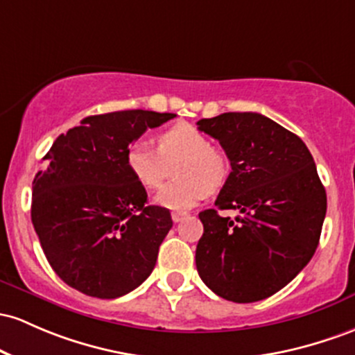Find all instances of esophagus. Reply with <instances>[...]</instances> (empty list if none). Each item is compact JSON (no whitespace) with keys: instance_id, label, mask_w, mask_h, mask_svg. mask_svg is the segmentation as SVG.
Here are the masks:
<instances>
[{"instance_id":"1","label":"esophagus","mask_w":355,"mask_h":355,"mask_svg":"<svg viewBox=\"0 0 355 355\" xmlns=\"http://www.w3.org/2000/svg\"><path fill=\"white\" fill-rule=\"evenodd\" d=\"M187 217V214L185 212H173L171 214V219H173V222H180V220H184Z\"/></svg>"}]
</instances>
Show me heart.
<instances>
[{"label": "heart", "instance_id": "obj_1", "mask_svg": "<svg viewBox=\"0 0 355 355\" xmlns=\"http://www.w3.org/2000/svg\"><path fill=\"white\" fill-rule=\"evenodd\" d=\"M126 168L145 189H158L168 177L174 163L173 177L155 196V204L170 210H187L207 197L209 190H219L229 175L227 157L210 145L207 135L189 123H177L157 136V151L146 143L135 141L126 150Z\"/></svg>", "mask_w": 355, "mask_h": 355}]
</instances>
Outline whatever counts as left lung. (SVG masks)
<instances>
[{
	"label": "left lung",
	"mask_w": 355,
	"mask_h": 355,
	"mask_svg": "<svg viewBox=\"0 0 355 355\" xmlns=\"http://www.w3.org/2000/svg\"><path fill=\"white\" fill-rule=\"evenodd\" d=\"M198 130L224 148L232 171L216 209L198 214V276L219 297L259 302L286 286L309 264L320 241L327 193L305 143L258 112H224Z\"/></svg>",
	"instance_id": "obj_1"
}]
</instances>
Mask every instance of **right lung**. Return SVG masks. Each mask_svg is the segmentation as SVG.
Masks as SVG:
<instances>
[{
    "instance_id": "right-lung-1",
    "label": "right lung",
    "mask_w": 355,
    "mask_h": 355,
    "mask_svg": "<svg viewBox=\"0 0 355 355\" xmlns=\"http://www.w3.org/2000/svg\"><path fill=\"white\" fill-rule=\"evenodd\" d=\"M171 112L89 116L53 141L33 178L32 222L58 278L87 297L111 300L138 288L173 225L170 210L146 205L126 168V150Z\"/></svg>"
}]
</instances>
